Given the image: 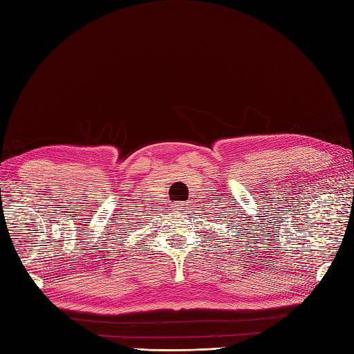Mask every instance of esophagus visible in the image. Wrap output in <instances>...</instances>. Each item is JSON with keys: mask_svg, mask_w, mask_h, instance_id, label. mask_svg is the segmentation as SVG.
I'll list each match as a JSON object with an SVG mask.
<instances>
[{"mask_svg": "<svg viewBox=\"0 0 354 354\" xmlns=\"http://www.w3.org/2000/svg\"><path fill=\"white\" fill-rule=\"evenodd\" d=\"M176 208L179 209V213H185L187 207H184V204H176Z\"/></svg>", "mask_w": 354, "mask_h": 354, "instance_id": "34e87169", "label": "esophagus"}]
</instances>
